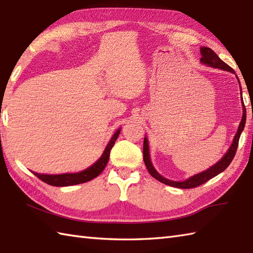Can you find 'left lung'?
I'll use <instances>...</instances> for the list:
<instances>
[{
	"label": "left lung",
	"mask_w": 253,
	"mask_h": 253,
	"mask_svg": "<svg viewBox=\"0 0 253 253\" xmlns=\"http://www.w3.org/2000/svg\"><path fill=\"white\" fill-rule=\"evenodd\" d=\"M200 52L202 54V57L200 62L206 64V65L210 66V67H214V68H218V69H223V71H227L235 74V71L232 68L229 67L226 63L223 62L221 58H219L216 53L214 52L213 50L210 49V47L207 46H202L200 49ZM237 76V75H236ZM238 78V77H237ZM239 82V80H238ZM241 90V89H240ZM241 103H243V109H244V113H243V118H241V122L239 124V127H238V130L236 132V135L234 137V140L232 146L229 147L228 151L226 152V154L224 155V157L218 161L216 164H214L211 168L208 169L207 170L201 171V173H199L197 175H193L189 178L186 179V180H182V181H174V180H169L168 178H165L162 175H160L157 169L153 168V165L151 163V160H150V153H149V144H148V139L144 137V141H143V161H144V164H146L147 169L149 170L150 175H151L153 178L158 179L159 181L163 182L165 185H169L171 187H176V188H181V189H189V188H195L200 186L204 182H207L208 180H210L213 177H215L216 175H218L219 173H222L223 170L226 169L229 164L232 163V161L235 157L236 151H237V147H238V142H239V138L241 132H243L245 125H246V107L244 105V101H243V95H241Z\"/></svg>",
	"instance_id": "obj_1"
}]
</instances>
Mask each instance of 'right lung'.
Instances as JSON below:
<instances>
[{
    "instance_id": "1",
    "label": "right lung",
    "mask_w": 253,
    "mask_h": 253,
    "mask_svg": "<svg viewBox=\"0 0 253 253\" xmlns=\"http://www.w3.org/2000/svg\"><path fill=\"white\" fill-rule=\"evenodd\" d=\"M120 132H121V128L120 129H117L116 132L111 138V140L109 143H107V146L104 150L103 154H102V157L87 169L79 171V173L60 174V175L38 174V173H35V171H32V173H34L38 178L41 179L42 181H44L51 186H56V187L78 185V184H83V182H87L91 179H93L96 176H99L105 169V166L107 162H109V159H110V152L113 146H114V143L116 141L118 135H120Z\"/></svg>"
}]
</instances>
